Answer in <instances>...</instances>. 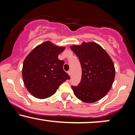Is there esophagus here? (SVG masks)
<instances>
[{"mask_svg": "<svg viewBox=\"0 0 135 135\" xmlns=\"http://www.w3.org/2000/svg\"><path fill=\"white\" fill-rule=\"evenodd\" d=\"M68 74H69V75H70V76H71V75H72V72H71V70L68 71Z\"/></svg>", "mask_w": 135, "mask_h": 135, "instance_id": "obj_1", "label": "esophagus"}]
</instances>
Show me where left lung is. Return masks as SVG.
<instances>
[{
  "label": "left lung",
  "mask_w": 135,
  "mask_h": 135,
  "mask_svg": "<svg viewBox=\"0 0 135 135\" xmlns=\"http://www.w3.org/2000/svg\"><path fill=\"white\" fill-rule=\"evenodd\" d=\"M79 59L82 78L77 86H72L74 94L85 103L101 100L112 88L115 70L110 56L94 42L70 47Z\"/></svg>",
  "instance_id": "obj_1"
}]
</instances>
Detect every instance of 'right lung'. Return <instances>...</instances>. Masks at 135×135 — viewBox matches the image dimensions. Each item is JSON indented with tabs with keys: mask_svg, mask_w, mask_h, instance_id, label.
I'll return each mask as SVG.
<instances>
[{
	"mask_svg": "<svg viewBox=\"0 0 135 135\" xmlns=\"http://www.w3.org/2000/svg\"><path fill=\"white\" fill-rule=\"evenodd\" d=\"M65 49L64 46L46 41L36 46L25 59L23 83L34 97L44 99L51 97L61 84L70 79L63 69L65 62L58 59Z\"/></svg>",
	"mask_w": 135,
	"mask_h": 135,
	"instance_id": "add662e5",
	"label": "right lung"
}]
</instances>
